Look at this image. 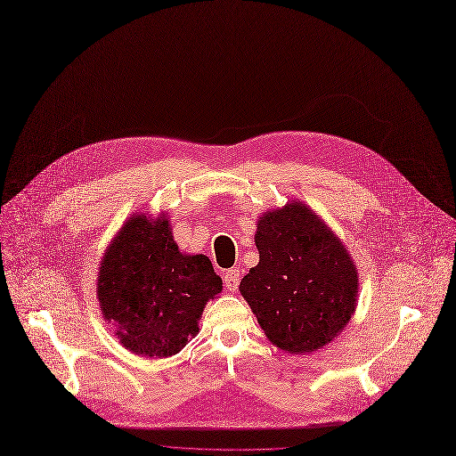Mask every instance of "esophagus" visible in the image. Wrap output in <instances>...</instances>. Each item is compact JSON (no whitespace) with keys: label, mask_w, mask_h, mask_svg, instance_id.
Segmentation results:
<instances>
[{"label":"esophagus","mask_w":456,"mask_h":456,"mask_svg":"<svg viewBox=\"0 0 456 456\" xmlns=\"http://www.w3.org/2000/svg\"><path fill=\"white\" fill-rule=\"evenodd\" d=\"M240 278H241V273L238 267H232L229 271H225L224 274V283H225V289L231 293H236V289L240 285Z\"/></svg>","instance_id":"34e87169"}]
</instances>
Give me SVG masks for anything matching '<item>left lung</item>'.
<instances>
[{
  "mask_svg": "<svg viewBox=\"0 0 456 456\" xmlns=\"http://www.w3.org/2000/svg\"><path fill=\"white\" fill-rule=\"evenodd\" d=\"M258 265L241 281L265 337L278 349L307 354L333 342L358 302V271L337 232L300 200L256 222Z\"/></svg>",
  "mask_w": 456,
  "mask_h": 456,
  "instance_id": "left-lung-1",
  "label": "left lung"
}]
</instances>
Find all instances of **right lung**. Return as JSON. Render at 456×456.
Returning <instances> with one entry per match:
<instances>
[{
    "mask_svg": "<svg viewBox=\"0 0 456 456\" xmlns=\"http://www.w3.org/2000/svg\"><path fill=\"white\" fill-rule=\"evenodd\" d=\"M222 289L209 258L180 251L167 213H134L103 253L96 297L123 347L167 358L200 333L205 304Z\"/></svg>",
    "mask_w": 456,
    "mask_h": 456,
    "instance_id": "add662e5",
    "label": "right lung"
}]
</instances>
